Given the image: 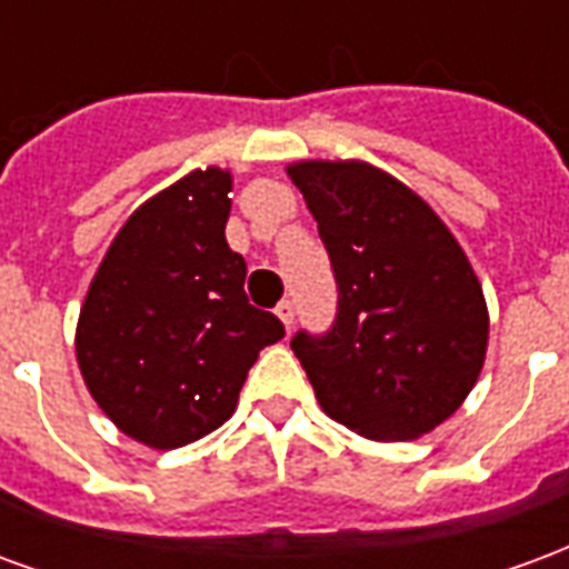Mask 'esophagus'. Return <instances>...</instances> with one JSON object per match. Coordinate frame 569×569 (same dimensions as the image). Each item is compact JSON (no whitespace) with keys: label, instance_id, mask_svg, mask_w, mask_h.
Returning a JSON list of instances; mask_svg holds the SVG:
<instances>
[{"label":"esophagus","instance_id":"esophagus-1","mask_svg":"<svg viewBox=\"0 0 569 569\" xmlns=\"http://www.w3.org/2000/svg\"><path fill=\"white\" fill-rule=\"evenodd\" d=\"M277 317L283 320L286 329H292V322H296V305H292V301H280V305H277Z\"/></svg>","mask_w":569,"mask_h":569}]
</instances>
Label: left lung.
I'll list each match as a JSON object with an SVG mask.
<instances>
[{
  "instance_id": "1",
  "label": "left lung",
  "mask_w": 569,
  "mask_h": 569,
  "mask_svg": "<svg viewBox=\"0 0 569 569\" xmlns=\"http://www.w3.org/2000/svg\"><path fill=\"white\" fill-rule=\"evenodd\" d=\"M338 283L326 335L292 350L322 411L366 439H418L463 406L488 350L472 264L427 200L366 161H296Z\"/></svg>"
}]
</instances>
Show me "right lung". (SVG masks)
I'll list each match as a JSON object with an SVG mask.
<instances>
[{
    "label": "right lung",
    "mask_w": 569,
    "mask_h": 569,
    "mask_svg": "<svg viewBox=\"0 0 569 569\" xmlns=\"http://www.w3.org/2000/svg\"><path fill=\"white\" fill-rule=\"evenodd\" d=\"M231 173L191 170L121 224L84 296L76 357L93 402L158 451L234 415L261 347L283 322L249 305L247 261L228 247Z\"/></svg>",
    "instance_id": "right-lung-1"
}]
</instances>
